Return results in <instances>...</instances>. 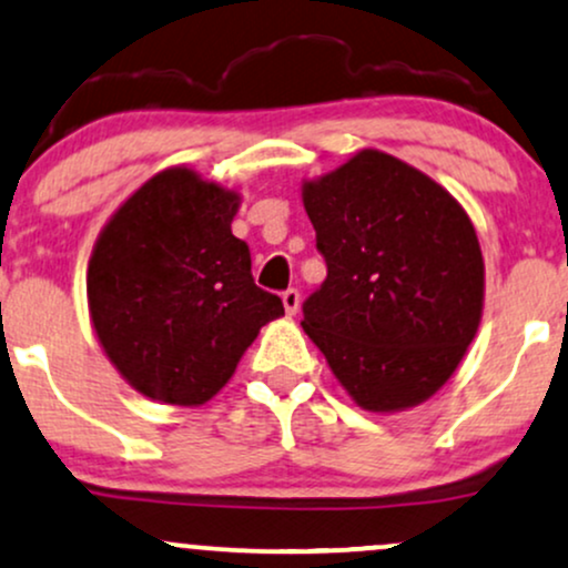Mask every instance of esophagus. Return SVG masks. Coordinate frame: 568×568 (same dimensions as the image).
Instances as JSON below:
<instances>
[{"label": "esophagus", "mask_w": 568, "mask_h": 568, "mask_svg": "<svg viewBox=\"0 0 568 568\" xmlns=\"http://www.w3.org/2000/svg\"><path fill=\"white\" fill-rule=\"evenodd\" d=\"M283 306H285V312H288V314L298 312V306H302V296H298L296 288L283 291Z\"/></svg>", "instance_id": "34e87169"}]
</instances>
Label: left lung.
Wrapping results in <instances>:
<instances>
[{
	"instance_id": "8db88e82",
	"label": "left lung",
	"mask_w": 568,
	"mask_h": 568,
	"mask_svg": "<svg viewBox=\"0 0 568 568\" xmlns=\"http://www.w3.org/2000/svg\"><path fill=\"white\" fill-rule=\"evenodd\" d=\"M327 277L302 327L362 409L396 413L447 384L474 341L484 258L442 184L381 150L304 182Z\"/></svg>"
}]
</instances>
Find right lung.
<instances>
[{
	"instance_id": "right-lung-1",
	"label": "right lung",
	"mask_w": 568,
	"mask_h": 568,
	"mask_svg": "<svg viewBox=\"0 0 568 568\" xmlns=\"http://www.w3.org/2000/svg\"><path fill=\"white\" fill-rule=\"evenodd\" d=\"M241 197L166 169L142 184L94 243L87 298L108 359L136 392L203 405L235 373L262 325L285 314L251 275L230 224Z\"/></svg>"
}]
</instances>
